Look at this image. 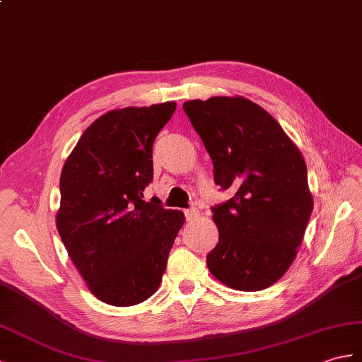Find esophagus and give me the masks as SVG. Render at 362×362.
Returning <instances> with one entry per match:
<instances>
[{"label": "esophagus", "instance_id": "obj_1", "mask_svg": "<svg viewBox=\"0 0 362 362\" xmlns=\"http://www.w3.org/2000/svg\"><path fill=\"white\" fill-rule=\"evenodd\" d=\"M185 217H187V221H192V219H196V217L199 216V211L196 208H188V209H185Z\"/></svg>", "mask_w": 362, "mask_h": 362}]
</instances>
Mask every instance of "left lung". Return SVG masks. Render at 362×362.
I'll return each mask as SVG.
<instances>
[{"instance_id": "1", "label": "left lung", "mask_w": 362, "mask_h": 362, "mask_svg": "<svg viewBox=\"0 0 362 362\" xmlns=\"http://www.w3.org/2000/svg\"><path fill=\"white\" fill-rule=\"evenodd\" d=\"M183 111L211 157L216 185L234 191L211 208L219 242L206 256L209 272L234 290L270 287L295 260L312 216L304 157L243 97L191 100Z\"/></svg>"}]
</instances>
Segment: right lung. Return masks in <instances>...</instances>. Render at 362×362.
Instances as JSON below:
<instances>
[{
	"instance_id": "1",
	"label": "right lung",
	"mask_w": 362,
	"mask_h": 362,
	"mask_svg": "<svg viewBox=\"0 0 362 362\" xmlns=\"http://www.w3.org/2000/svg\"><path fill=\"white\" fill-rule=\"evenodd\" d=\"M175 111L174 102L124 107L83 132L63 166L57 228L92 295L129 307L153 296L185 222L157 197L153 145Z\"/></svg>"
}]
</instances>
